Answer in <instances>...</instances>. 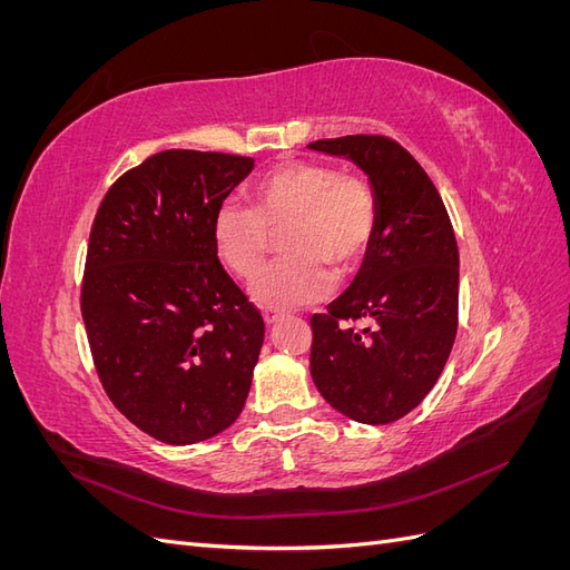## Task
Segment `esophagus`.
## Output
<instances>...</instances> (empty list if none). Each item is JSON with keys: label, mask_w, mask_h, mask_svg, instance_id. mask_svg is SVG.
I'll list each match as a JSON object with an SVG mask.
<instances>
[{"label": "esophagus", "mask_w": 570, "mask_h": 570, "mask_svg": "<svg viewBox=\"0 0 570 570\" xmlns=\"http://www.w3.org/2000/svg\"><path fill=\"white\" fill-rule=\"evenodd\" d=\"M281 316H283V314L278 312V308H264V321H266V325L278 323Z\"/></svg>", "instance_id": "34e87169"}]
</instances>
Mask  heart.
<instances>
[{"mask_svg":"<svg viewBox=\"0 0 570 570\" xmlns=\"http://www.w3.org/2000/svg\"><path fill=\"white\" fill-rule=\"evenodd\" d=\"M249 202H223L212 223L214 247L237 278L249 281L264 266L273 230L289 226V254L271 264L252 285L268 308L316 304L331 295L335 273L358 266L377 230V204L366 180L342 176L331 164L289 161L249 187Z\"/></svg>","mask_w":570,"mask_h":570,"instance_id":"1","label":"heart"}]
</instances>
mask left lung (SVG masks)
Segmentation results:
<instances>
[{"instance_id":"1","label":"left lung","mask_w":570,"mask_h":570,"mask_svg":"<svg viewBox=\"0 0 570 570\" xmlns=\"http://www.w3.org/2000/svg\"><path fill=\"white\" fill-rule=\"evenodd\" d=\"M308 149L354 161L377 204V230L356 278L327 314L312 316V377L347 419L392 423L433 390L456 337L452 220L421 164L390 137L347 135Z\"/></svg>"}]
</instances>
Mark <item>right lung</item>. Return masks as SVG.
<instances>
[{
  "mask_svg": "<svg viewBox=\"0 0 570 570\" xmlns=\"http://www.w3.org/2000/svg\"><path fill=\"white\" fill-rule=\"evenodd\" d=\"M254 168L220 151L166 149L101 199L80 312L99 381L142 433L195 444L243 411L264 318L214 247L218 206Z\"/></svg>",
  "mask_w": 570,
  "mask_h": 570,
  "instance_id": "1",
  "label": "right lung"
}]
</instances>
